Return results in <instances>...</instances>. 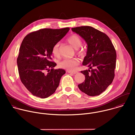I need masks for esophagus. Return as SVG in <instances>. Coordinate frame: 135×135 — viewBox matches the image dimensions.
<instances>
[{
	"instance_id": "obj_1",
	"label": "esophagus",
	"mask_w": 135,
	"mask_h": 135,
	"mask_svg": "<svg viewBox=\"0 0 135 135\" xmlns=\"http://www.w3.org/2000/svg\"><path fill=\"white\" fill-rule=\"evenodd\" d=\"M68 73H70V74H77L78 73V71H68Z\"/></svg>"
}]
</instances>
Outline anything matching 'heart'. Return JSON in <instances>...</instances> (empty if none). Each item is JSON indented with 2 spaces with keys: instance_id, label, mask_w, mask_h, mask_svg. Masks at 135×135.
Returning <instances> with one entry per match:
<instances>
[{
  "instance_id": "1",
  "label": "heart",
  "mask_w": 135,
  "mask_h": 135,
  "mask_svg": "<svg viewBox=\"0 0 135 135\" xmlns=\"http://www.w3.org/2000/svg\"><path fill=\"white\" fill-rule=\"evenodd\" d=\"M68 42L75 49H78L82 45V42L81 38L77 35L73 34L67 38ZM52 54L55 56H59V43H57L54 45L52 50ZM79 53L83 54V52L82 50L79 51ZM79 64V60L78 58L65 59L60 61L59 66L64 69H66L68 71H74L76 69V67Z\"/></svg>"
}]
</instances>
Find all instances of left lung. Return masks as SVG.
I'll use <instances>...</instances> for the list:
<instances>
[{
	"label": "left lung",
	"instance_id": "obj_1",
	"mask_svg": "<svg viewBox=\"0 0 135 135\" xmlns=\"http://www.w3.org/2000/svg\"><path fill=\"white\" fill-rule=\"evenodd\" d=\"M71 30L82 37L88 45L83 65L90 69L81 71L85 75V81L78 87L88 95H98L106 90L114 78L116 51L107 35L92 27L81 26Z\"/></svg>",
	"mask_w": 135,
	"mask_h": 135
}]
</instances>
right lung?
Here are the masks:
<instances>
[{"mask_svg":"<svg viewBox=\"0 0 135 135\" xmlns=\"http://www.w3.org/2000/svg\"><path fill=\"white\" fill-rule=\"evenodd\" d=\"M42 29L28 34L19 49L17 59L20 80L33 95L46 98L58 87L64 69H54L56 63L51 61L52 50L69 30Z\"/></svg>","mask_w":135,"mask_h":135,"instance_id":"add662e5","label":"right lung"}]
</instances>
